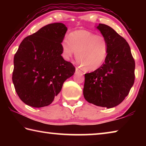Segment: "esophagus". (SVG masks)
Returning <instances> with one entry per match:
<instances>
[{"mask_svg":"<svg viewBox=\"0 0 146 146\" xmlns=\"http://www.w3.org/2000/svg\"><path fill=\"white\" fill-rule=\"evenodd\" d=\"M75 71H76V73H80V74H83V72L81 70H79V69L78 68H76L75 69Z\"/></svg>","mask_w":146,"mask_h":146,"instance_id":"obj_1","label":"esophagus"}]
</instances>
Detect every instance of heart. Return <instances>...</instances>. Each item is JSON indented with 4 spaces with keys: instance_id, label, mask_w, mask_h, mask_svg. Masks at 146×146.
Segmentation results:
<instances>
[{
    "instance_id": "1",
    "label": "heart",
    "mask_w": 146,
    "mask_h": 146,
    "mask_svg": "<svg viewBox=\"0 0 146 146\" xmlns=\"http://www.w3.org/2000/svg\"><path fill=\"white\" fill-rule=\"evenodd\" d=\"M63 56L69 59L74 51L76 58L86 71H94L104 62L109 52V42L105 36L88 30H76L62 43Z\"/></svg>"
}]
</instances>
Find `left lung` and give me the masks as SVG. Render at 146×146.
<instances>
[{"label":"left lung","instance_id":"8db88e82","mask_svg":"<svg viewBox=\"0 0 146 146\" xmlns=\"http://www.w3.org/2000/svg\"><path fill=\"white\" fill-rule=\"evenodd\" d=\"M109 42L108 56L93 72L85 74L83 94L88 102L111 108L122 102L135 82V62L127 41L108 25L97 27Z\"/></svg>","mask_w":146,"mask_h":146}]
</instances>
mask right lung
Wrapping results in <instances>:
<instances>
[{
	"label": "right lung",
	"instance_id": "right-lung-1",
	"mask_svg": "<svg viewBox=\"0 0 146 146\" xmlns=\"http://www.w3.org/2000/svg\"><path fill=\"white\" fill-rule=\"evenodd\" d=\"M67 30L62 23L49 24L20 44L14 56L12 80L26 104L34 108L51 104L65 80L73 75L75 68L61 56Z\"/></svg>",
	"mask_w": 146,
	"mask_h": 146
}]
</instances>
